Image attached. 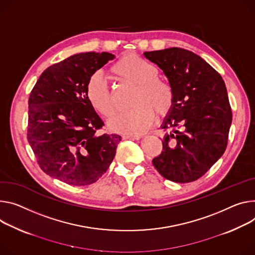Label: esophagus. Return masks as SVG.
I'll return each mask as SVG.
<instances>
[{
	"mask_svg": "<svg viewBox=\"0 0 255 255\" xmlns=\"http://www.w3.org/2000/svg\"><path fill=\"white\" fill-rule=\"evenodd\" d=\"M140 135H132V134H125L123 135V139H132V140H138L140 139Z\"/></svg>",
	"mask_w": 255,
	"mask_h": 255,
	"instance_id": "obj_1",
	"label": "esophagus"
}]
</instances>
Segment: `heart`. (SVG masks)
<instances>
[{
    "label": "heart",
    "instance_id": "b5f03b06",
    "mask_svg": "<svg viewBox=\"0 0 255 255\" xmlns=\"http://www.w3.org/2000/svg\"><path fill=\"white\" fill-rule=\"evenodd\" d=\"M112 73L123 83L135 86L130 100L132 109L116 116L109 127L119 133L141 134L154 123L156 114L167 115L174 105L172 86L158 77L157 69L139 56H123L112 67ZM86 98L98 113L110 118L116 105L110 87L100 73L92 75L86 84Z\"/></svg>",
    "mask_w": 255,
    "mask_h": 255
}]
</instances>
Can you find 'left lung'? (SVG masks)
I'll use <instances>...</instances> for the list:
<instances>
[{"label":"left lung","instance_id":"left-lung-1","mask_svg":"<svg viewBox=\"0 0 255 255\" xmlns=\"http://www.w3.org/2000/svg\"><path fill=\"white\" fill-rule=\"evenodd\" d=\"M174 90V105L161 128L163 151L152 164L164 178L189 183L203 176L228 144L232 111L222 76L198 55L181 48L145 52Z\"/></svg>","mask_w":255,"mask_h":255}]
</instances>
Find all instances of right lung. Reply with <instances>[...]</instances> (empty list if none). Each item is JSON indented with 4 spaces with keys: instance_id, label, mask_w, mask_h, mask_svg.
<instances>
[{
    "instance_id": "obj_1",
    "label": "right lung",
    "mask_w": 255,
    "mask_h": 255,
    "mask_svg": "<svg viewBox=\"0 0 255 255\" xmlns=\"http://www.w3.org/2000/svg\"><path fill=\"white\" fill-rule=\"evenodd\" d=\"M115 56L81 53L45 69L28 100L27 140L40 169L69 185L97 182L121 140L99 135L104 122L86 98L88 79Z\"/></svg>"
}]
</instances>
